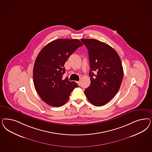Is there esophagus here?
<instances>
[{"mask_svg": "<svg viewBox=\"0 0 152 152\" xmlns=\"http://www.w3.org/2000/svg\"><path fill=\"white\" fill-rule=\"evenodd\" d=\"M77 83L79 85H80V81L77 82Z\"/></svg>", "mask_w": 152, "mask_h": 152, "instance_id": "34e87169", "label": "esophagus"}]
</instances>
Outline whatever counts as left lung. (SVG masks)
<instances>
[{
  "instance_id": "8db88e82",
  "label": "left lung",
  "mask_w": 152,
  "mask_h": 152,
  "mask_svg": "<svg viewBox=\"0 0 152 152\" xmlns=\"http://www.w3.org/2000/svg\"><path fill=\"white\" fill-rule=\"evenodd\" d=\"M88 50L91 84L84 91L88 101L102 106L118 93L124 75L121 59L110 45L95 39H81Z\"/></svg>"
}]
</instances>
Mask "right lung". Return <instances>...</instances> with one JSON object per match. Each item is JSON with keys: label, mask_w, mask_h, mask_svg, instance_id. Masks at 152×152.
<instances>
[{"label": "right lung", "mask_w": 152, "mask_h": 152, "mask_svg": "<svg viewBox=\"0 0 152 152\" xmlns=\"http://www.w3.org/2000/svg\"><path fill=\"white\" fill-rule=\"evenodd\" d=\"M83 45L77 39H58L46 45L34 62L33 76L34 88L39 97L50 106L58 107L68 100L75 82L64 79V64L69 56Z\"/></svg>", "instance_id": "1"}]
</instances>
